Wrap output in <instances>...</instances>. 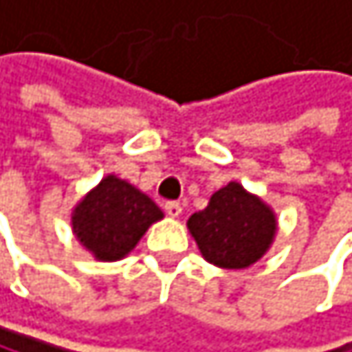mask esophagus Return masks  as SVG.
<instances>
[{"instance_id":"34e87169","label":"esophagus","mask_w":352,"mask_h":352,"mask_svg":"<svg viewBox=\"0 0 352 352\" xmlns=\"http://www.w3.org/2000/svg\"><path fill=\"white\" fill-rule=\"evenodd\" d=\"M164 211H166V215H170V217H179L184 209H182L179 202L170 200V202H166V205H164Z\"/></svg>"}]
</instances>
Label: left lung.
Here are the masks:
<instances>
[{
    "mask_svg": "<svg viewBox=\"0 0 352 352\" xmlns=\"http://www.w3.org/2000/svg\"><path fill=\"white\" fill-rule=\"evenodd\" d=\"M202 258L226 270L253 266L268 253L276 236V213L239 182L219 188L209 205L188 219Z\"/></svg>",
    "mask_w": 352,
    "mask_h": 352,
    "instance_id": "1",
    "label": "left lung"
}]
</instances>
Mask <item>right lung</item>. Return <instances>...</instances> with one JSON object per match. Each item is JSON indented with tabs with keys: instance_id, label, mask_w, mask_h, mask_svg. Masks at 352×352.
I'll return each mask as SVG.
<instances>
[{
	"instance_id": "obj_1",
	"label": "right lung",
	"mask_w": 352,
	"mask_h": 352,
	"mask_svg": "<svg viewBox=\"0 0 352 352\" xmlns=\"http://www.w3.org/2000/svg\"><path fill=\"white\" fill-rule=\"evenodd\" d=\"M162 217L164 213L147 194L116 175H105L74 207L72 230L94 260L118 262Z\"/></svg>"
}]
</instances>
